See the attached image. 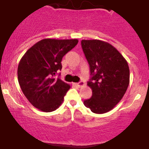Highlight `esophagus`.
<instances>
[{"label": "esophagus", "mask_w": 149, "mask_h": 149, "mask_svg": "<svg viewBox=\"0 0 149 149\" xmlns=\"http://www.w3.org/2000/svg\"><path fill=\"white\" fill-rule=\"evenodd\" d=\"M84 84H84V81H80V82H78V83H77V84H76V85H77V86L79 87V88H80V87L84 86Z\"/></svg>", "instance_id": "esophagus-1"}]
</instances>
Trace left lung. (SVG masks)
Listing matches in <instances>:
<instances>
[{"mask_svg":"<svg viewBox=\"0 0 149 149\" xmlns=\"http://www.w3.org/2000/svg\"><path fill=\"white\" fill-rule=\"evenodd\" d=\"M81 47L90 66L88 85L91 98L84 104L96 114L111 111L122 100L128 84L130 71L127 61L115 47L100 40H82Z\"/></svg>","mask_w":149,"mask_h":149,"instance_id":"1","label":"left lung"}]
</instances>
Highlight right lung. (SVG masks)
<instances>
[{"instance_id":"right-lung-1","label":"right lung","mask_w":149,"mask_h":149,"mask_svg":"<svg viewBox=\"0 0 149 149\" xmlns=\"http://www.w3.org/2000/svg\"><path fill=\"white\" fill-rule=\"evenodd\" d=\"M78 42V39H43L21 58L17 68L19 84L30 103L40 111L51 112L62 104L71 86L54 76L62 68L63 57Z\"/></svg>"}]
</instances>
